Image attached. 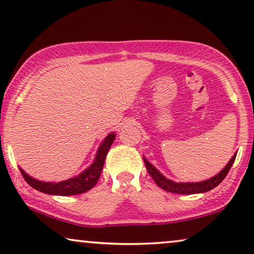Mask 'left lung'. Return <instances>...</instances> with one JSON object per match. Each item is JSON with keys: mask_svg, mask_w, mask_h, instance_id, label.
<instances>
[{"mask_svg": "<svg viewBox=\"0 0 254 254\" xmlns=\"http://www.w3.org/2000/svg\"><path fill=\"white\" fill-rule=\"evenodd\" d=\"M236 154H237V153H235L233 158L230 159V161L228 162L227 166L224 167L219 174L215 175V176L212 178H209V180L202 181V182H195V183H176V182L168 180V178L164 177L163 175L160 173V171L156 169L153 164L149 163L145 158H144V161H145V166H146V169L148 171V174L151 175L153 180H154L156 185L163 189L164 191L171 192V193H176V194H194V193H202V192H207L212 190L214 188H216L217 185H219L221 182L226 178L228 173H229L231 166H233L235 162Z\"/></svg>", "mask_w": 254, "mask_h": 254, "instance_id": "left-lung-1", "label": "left lung"}]
</instances>
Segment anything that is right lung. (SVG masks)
<instances>
[{
    "instance_id": "right-lung-1",
    "label": "right lung",
    "mask_w": 254,
    "mask_h": 254,
    "mask_svg": "<svg viewBox=\"0 0 254 254\" xmlns=\"http://www.w3.org/2000/svg\"><path fill=\"white\" fill-rule=\"evenodd\" d=\"M115 133H110L107 135L105 140L100 145L98 152H96L94 162L86 170H84L83 173L78 175V176L69 178L66 181L57 182V183H53V182H41L28 176L21 168H19V170L28 185H31L35 190L44 192V193L54 195H74L84 193V192L91 190L100 178L103 164H105L106 156L108 154L110 146H112L114 140H115Z\"/></svg>"
}]
</instances>
